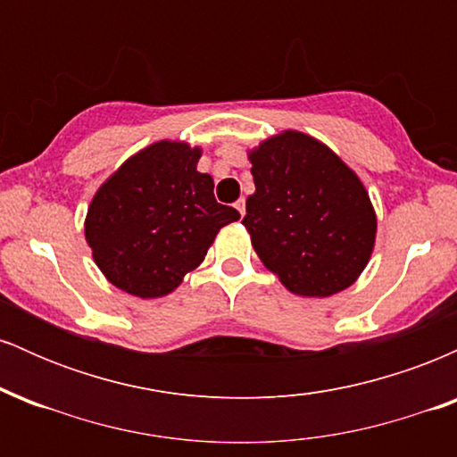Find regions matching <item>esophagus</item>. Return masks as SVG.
<instances>
[{"mask_svg": "<svg viewBox=\"0 0 457 457\" xmlns=\"http://www.w3.org/2000/svg\"><path fill=\"white\" fill-rule=\"evenodd\" d=\"M234 208H236V211H238V214H240V217H245V214H246V206H245V197H240V199H238V202H236V204H234Z\"/></svg>", "mask_w": 457, "mask_h": 457, "instance_id": "34e87169", "label": "esophagus"}]
</instances>
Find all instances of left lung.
<instances>
[{
	"instance_id": "obj_1",
	"label": "left lung",
	"mask_w": 457,
	"mask_h": 457,
	"mask_svg": "<svg viewBox=\"0 0 457 457\" xmlns=\"http://www.w3.org/2000/svg\"><path fill=\"white\" fill-rule=\"evenodd\" d=\"M249 161L255 193L243 225L262 264L298 296L324 298L353 286L378 228L361 178L301 130L264 139Z\"/></svg>"
}]
</instances>
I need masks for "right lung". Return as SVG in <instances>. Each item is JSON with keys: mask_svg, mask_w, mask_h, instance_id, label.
Segmentation results:
<instances>
[{"mask_svg": "<svg viewBox=\"0 0 457 457\" xmlns=\"http://www.w3.org/2000/svg\"><path fill=\"white\" fill-rule=\"evenodd\" d=\"M202 148L154 141L127 159L94 193L86 240L96 266L118 290L139 298L174 292L195 270L236 208L214 199V182L197 171Z\"/></svg>", "mask_w": 457, "mask_h": 457, "instance_id": "obj_1", "label": "right lung"}]
</instances>
